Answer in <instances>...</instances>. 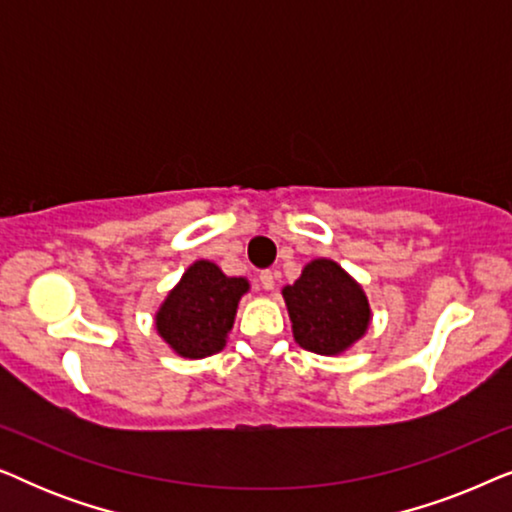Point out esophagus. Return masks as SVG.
I'll list each match as a JSON object with an SVG mask.
<instances>
[{"label":"esophagus","instance_id":"obj_1","mask_svg":"<svg viewBox=\"0 0 512 512\" xmlns=\"http://www.w3.org/2000/svg\"><path fill=\"white\" fill-rule=\"evenodd\" d=\"M258 282H261V286H263L265 291H272V289H275V272L263 270L261 275H258Z\"/></svg>","mask_w":512,"mask_h":512}]
</instances>
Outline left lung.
<instances>
[{"instance_id":"1","label":"left lung","mask_w":512,"mask_h":512,"mask_svg":"<svg viewBox=\"0 0 512 512\" xmlns=\"http://www.w3.org/2000/svg\"><path fill=\"white\" fill-rule=\"evenodd\" d=\"M293 338L314 354H340L366 333L370 310L361 286L338 263L312 261L284 289Z\"/></svg>"}]
</instances>
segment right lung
Listing matches in <instances>:
<instances>
[{"label":"right lung","instance_id":"right-lung-1","mask_svg":"<svg viewBox=\"0 0 512 512\" xmlns=\"http://www.w3.org/2000/svg\"><path fill=\"white\" fill-rule=\"evenodd\" d=\"M247 289V279L226 277L214 263H193L156 314L160 338L186 359L221 352Z\"/></svg>","mask_w":512,"mask_h":512}]
</instances>
